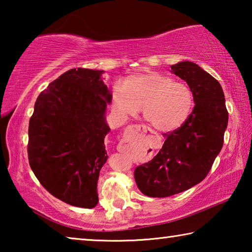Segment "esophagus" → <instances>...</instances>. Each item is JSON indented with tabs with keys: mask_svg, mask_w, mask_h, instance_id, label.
<instances>
[{
	"mask_svg": "<svg viewBox=\"0 0 252 252\" xmlns=\"http://www.w3.org/2000/svg\"><path fill=\"white\" fill-rule=\"evenodd\" d=\"M127 132H148L149 127L144 126H140V125H135V126H131L126 129Z\"/></svg>",
	"mask_w": 252,
	"mask_h": 252,
	"instance_id": "34e87169",
	"label": "esophagus"
}]
</instances>
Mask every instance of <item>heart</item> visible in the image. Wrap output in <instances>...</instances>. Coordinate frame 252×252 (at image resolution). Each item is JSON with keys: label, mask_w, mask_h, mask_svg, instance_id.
<instances>
[{"label": "heart", "mask_w": 252, "mask_h": 252, "mask_svg": "<svg viewBox=\"0 0 252 252\" xmlns=\"http://www.w3.org/2000/svg\"><path fill=\"white\" fill-rule=\"evenodd\" d=\"M111 104L120 117L133 116L142 106L144 119L155 129L168 132L181 126L190 116L193 93L171 76L147 70L130 75L125 85H114Z\"/></svg>", "instance_id": "obj_1"}]
</instances>
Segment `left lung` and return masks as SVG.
Segmentation results:
<instances>
[{
    "instance_id": "left-lung-1",
    "label": "left lung",
    "mask_w": 252,
    "mask_h": 252,
    "mask_svg": "<svg viewBox=\"0 0 252 252\" xmlns=\"http://www.w3.org/2000/svg\"><path fill=\"white\" fill-rule=\"evenodd\" d=\"M171 72L186 81L193 93L194 108L183 125L171 133L151 161L134 170L143 194L164 198L201 182L223 146L228 111L220 83L198 64L182 61Z\"/></svg>"
}]
</instances>
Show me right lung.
<instances>
[{"instance_id":"add662e5","label":"right lung","mask_w":252,"mask_h":252,"mask_svg":"<svg viewBox=\"0 0 252 252\" xmlns=\"http://www.w3.org/2000/svg\"><path fill=\"white\" fill-rule=\"evenodd\" d=\"M104 71L71 69L37 96L29 123L28 156L37 180L55 198L94 208L100 170L108 159L104 139L111 90Z\"/></svg>"}]
</instances>
